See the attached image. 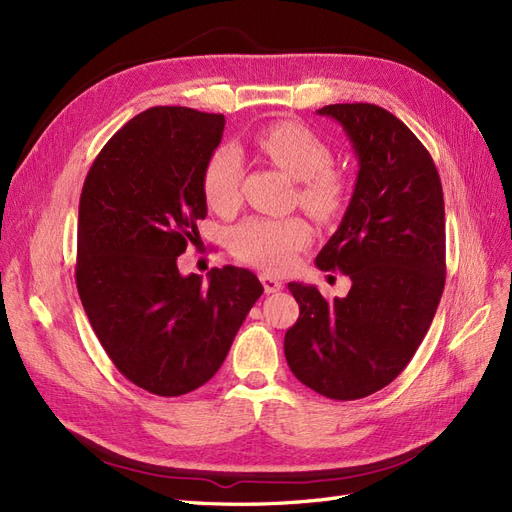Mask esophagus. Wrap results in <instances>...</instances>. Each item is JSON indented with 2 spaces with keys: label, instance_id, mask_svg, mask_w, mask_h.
<instances>
[{
  "label": "esophagus",
  "instance_id": "34e87169",
  "mask_svg": "<svg viewBox=\"0 0 512 512\" xmlns=\"http://www.w3.org/2000/svg\"><path fill=\"white\" fill-rule=\"evenodd\" d=\"M260 282H262V288H265V292H267V294L277 292V290H282V288H284V286H282V282L277 280V277L269 275V273H260Z\"/></svg>",
  "mask_w": 512,
  "mask_h": 512
}]
</instances>
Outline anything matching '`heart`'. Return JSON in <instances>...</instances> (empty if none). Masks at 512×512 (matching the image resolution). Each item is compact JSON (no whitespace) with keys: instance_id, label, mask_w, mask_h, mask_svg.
<instances>
[{"instance_id":"obj_1","label":"heart","mask_w":512,"mask_h":512,"mask_svg":"<svg viewBox=\"0 0 512 512\" xmlns=\"http://www.w3.org/2000/svg\"><path fill=\"white\" fill-rule=\"evenodd\" d=\"M256 147L292 179L299 181V203L320 220L335 218L344 209L348 185L331 168V149L299 123L282 121L260 130ZM243 158L237 147L215 149L203 170L207 205L228 213L241 200ZM312 241V228L299 218H250L230 230V250L241 262L267 271H286L294 254Z\"/></svg>"}]
</instances>
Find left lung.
<instances>
[{"mask_svg": "<svg viewBox=\"0 0 512 512\" xmlns=\"http://www.w3.org/2000/svg\"><path fill=\"white\" fill-rule=\"evenodd\" d=\"M359 160L350 205L316 256L344 271L348 297L329 303L316 286L290 282L299 318L286 331L288 367L309 389L339 401L391 384L429 331L446 280L444 196L429 151L376 104H329Z\"/></svg>", "mask_w": 512, "mask_h": 512, "instance_id": "8db88e82", "label": "left lung"}]
</instances>
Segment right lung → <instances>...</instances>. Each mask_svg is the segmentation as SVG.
I'll return each mask as SVG.
<instances>
[{"label": "right lung", "mask_w": 512, "mask_h": 512, "mask_svg": "<svg viewBox=\"0 0 512 512\" xmlns=\"http://www.w3.org/2000/svg\"><path fill=\"white\" fill-rule=\"evenodd\" d=\"M224 115L153 106L91 164L79 205L76 288L108 359L141 389L179 397L209 382L262 294L239 267L181 275L205 220L203 170Z\"/></svg>", "instance_id": "obj_1"}]
</instances>
